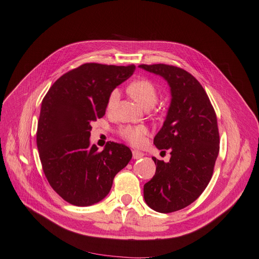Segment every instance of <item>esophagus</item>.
Listing matches in <instances>:
<instances>
[{
	"instance_id": "obj_1",
	"label": "esophagus",
	"mask_w": 259,
	"mask_h": 259,
	"mask_svg": "<svg viewBox=\"0 0 259 259\" xmlns=\"http://www.w3.org/2000/svg\"><path fill=\"white\" fill-rule=\"evenodd\" d=\"M132 156H133L134 160H138V159H141V157L144 156V153L139 151V150H133L132 151Z\"/></svg>"
}]
</instances>
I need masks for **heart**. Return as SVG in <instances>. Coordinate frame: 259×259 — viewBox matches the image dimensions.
<instances>
[{
  "mask_svg": "<svg viewBox=\"0 0 259 259\" xmlns=\"http://www.w3.org/2000/svg\"><path fill=\"white\" fill-rule=\"evenodd\" d=\"M129 93L139 102L144 108L153 107L157 102V91L154 84L147 79H139L129 87ZM119 98V91L117 89L111 92L108 99V108L113 106ZM120 136L134 146H142L145 143L147 129L143 126L122 127L119 131Z\"/></svg>",
  "mask_w": 259,
  "mask_h": 259,
  "instance_id": "heart-1",
  "label": "heart"
}]
</instances>
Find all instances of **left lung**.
<instances>
[{"label":"left lung","instance_id":"obj_1","mask_svg":"<svg viewBox=\"0 0 259 259\" xmlns=\"http://www.w3.org/2000/svg\"><path fill=\"white\" fill-rule=\"evenodd\" d=\"M160 75L170 88L171 102L153 143L170 149L165 163L152 157L155 175L144 185L147 205L159 212H172L192 204L211 179L219 153L217 116L205 90L183 69L168 64H141Z\"/></svg>","mask_w":259,"mask_h":259}]
</instances>
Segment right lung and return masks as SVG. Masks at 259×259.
Segmentation results:
<instances>
[{"mask_svg":"<svg viewBox=\"0 0 259 259\" xmlns=\"http://www.w3.org/2000/svg\"><path fill=\"white\" fill-rule=\"evenodd\" d=\"M134 70L133 64L84 63L56 80L42 100L37 147L43 171L55 192L73 205L102 201L131 160L127 146L110 142L98 151L90 136L91 122L106 113L111 92Z\"/></svg>","mask_w":259,"mask_h":259,"instance_id":"obj_1","label":"right lung"}]
</instances>
